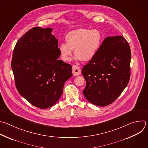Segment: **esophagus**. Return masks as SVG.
Masks as SVG:
<instances>
[{
  "instance_id": "34e87169",
  "label": "esophagus",
  "mask_w": 148,
  "mask_h": 148,
  "mask_svg": "<svg viewBox=\"0 0 148 148\" xmlns=\"http://www.w3.org/2000/svg\"><path fill=\"white\" fill-rule=\"evenodd\" d=\"M72 71H73V75L74 76H78L79 75H80L81 74V69H79V67L77 66L74 65L73 66V69H72Z\"/></svg>"
}]
</instances>
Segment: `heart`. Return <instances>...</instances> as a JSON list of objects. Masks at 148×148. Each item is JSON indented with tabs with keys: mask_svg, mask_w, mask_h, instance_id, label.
I'll return each mask as SVG.
<instances>
[{
	"mask_svg": "<svg viewBox=\"0 0 148 148\" xmlns=\"http://www.w3.org/2000/svg\"><path fill=\"white\" fill-rule=\"evenodd\" d=\"M66 42L59 45V51L62 59L69 61L74 49V59L83 62L92 60L100 50L103 37L97 29L79 28L69 32Z\"/></svg>",
	"mask_w": 148,
	"mask_h": 148,
	"instance_id": "b5f03b06",
	"label": "heart"
}]
</instances>
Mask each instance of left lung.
Returning <instances> with one entry per match:
<instances>
[{
	"mask_svg": "<svg viewBox=\"0 0 148 148\" xmlns=\"http://www.w3.org/2000/svg\"><path fill=\"white\" fill-rule=\"evenodd\" d=\"M131 58L129 44L123 36L105 38L96 56L82 69L86 99L99 106L113 103L129 82Z\"/></svg>",
	"mask_w": 148,
	"mask_h": 148,
	"instance_id": "left-lung-1",
	"label": "left lung"
}]
</instances>
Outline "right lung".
Here are the masks:
<instances>
[{
  "instance_id": "add662e5",
  "label": "right lung",
  "mask_w": 148,
  "mask_h": 148,
  "mask_svg": "<svg viewBox=\"0 0 148 148\" xmlns=\"http://www.w3.org/2000/svg\"><path fill=\"white\" fill-rule=\"evenodd\" d=\"M51 28L36 27L14 47L12 69L19 93L33 106L45 109L60 99L72 66L59 60L58 40Z\"/></svg>"
}]
</instances>
